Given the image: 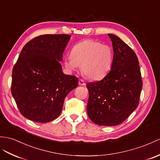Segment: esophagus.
<instances>
[{
	"label": "esophagus",
	"instance_id": "esophagus-1",
	"mask_svg": "<svg viewBox=\"0 0 160 160\" xmlns=\"http://www.w3.org/2000/svg\"><path fill=\"white\" fill-rule=\"evenodd\" d=\"M79 85H85V81H84L83 79H80L79 80Z\"/></svg>",
	"mask_w": 160,
	"mask_h": 160
}]
</instances>
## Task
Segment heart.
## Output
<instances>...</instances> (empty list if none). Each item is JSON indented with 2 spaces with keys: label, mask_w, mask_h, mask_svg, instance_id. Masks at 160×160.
Segmentation results:
<instances>
[{
  "label": "heart",
  "mask_w": 160,
  "mask_h": 160,
  "mask_svg": "<svg viewBox=\"0 0 160 160\" xmlns=\"http://www.w3.org/2000/svg\"><path fill=\"white\" fill-rule=\"evenodd\" d=\"M113 53L109 46L89 39L73 47L71 57L64 60V66L71 72L81 66V71L88 78L98 80L110 71Z\"/></svg>",
  "instance_id": "1"
}]
</instances>
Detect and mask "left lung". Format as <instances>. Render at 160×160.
<instances>
[{"label": "left lung", "instance_id": "1", "mask_svg": "<svg viewBox=\"0 0 160 160\" xmlns=\"http://www.w3.org/2000/svg\"><path fill=\"white\" fill-rule=\"evenodd\" d=\"M108 35L114 52L112 67L102 80L87 83V112L94 123L113 126L123 122L137 108L142 81L135 52L118 37Z\"/></svg>", "mask_w": 160, "mask_h": 160}]
</instances>
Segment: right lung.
I'll return each mask as SVG.
<instances>
[{
    "instance_id": "add662e5",
    "label": "right lung",
    "mask_w": 160,
    "mask_h": 160,
    "mask_svg": "<svg viewBox=\"0 0 160 160\" xmlns=\"http://www.w3.org/2000/svg\"><path fill=\"white\" fill-rule=\"evenodd\" d=\"M71 36L43 34L24 45L12 71L11 93L21 114L39 123L56 119L78 78L65 75L60 62Z\"/></svg>"
}]
</instances>
